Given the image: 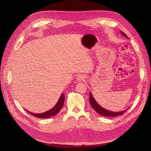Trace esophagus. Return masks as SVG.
I'll list each match as a JSON object with an SVG mask.
<instances>
[{
  "label": "esophagus",
  "instance_id": "34e87169",
  "mask_svg": "<svg viewBox=\"0 0 151 151\" xmlns=\"http://www.w3.org/2000/svg\"><path fill=\"white\" fill-rule=\"evenodd\" d=\"M86 80V78L83 75H80L78 76L77 78H76V80L78 81H84Z\"/></svg>",
  "mask_w": 151,
  "mask_h": 151
}]
</instances>
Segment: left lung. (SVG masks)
Returning a JSON list of instances; mask_svg holds the SVG:
<instances>
[{"label": "left lung", "instance_id": "left-lung-1", "mask_svg": "<svg viewBox=\"0 0 151 151\" xmlns=\"http://www.w3.org/2000/svg\"><path fill=\"white\" fill-rule=\"evenodd\" d=\"M121 33L122 34H123L124 36L127 37V35L123 32H122ZM89 101H90V104L91 106L93 108V109L101 116H108V117H115V116L123 114L127 111V110H125L121 112H112V111H108L104 108H103L97 104L96 101L95 100V99H93L91 93H90V96H89Z\"/></svg>", "mask_w": 151, "mask_h": 151}]
</instances>
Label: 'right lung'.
<instances>
[{
  "instance_id": "obj_1",
  "label": "right lung",
  "mask_w": 151,
  "mask_h": 151,
  "mask_svg": "<svg viewBox=\"0 0 151 151\" xmlns=\"http://www.w3.org/2000/svg\"><path fill=\"white\" fill-rule=\"evenodd\" d=\"M64 100L65 97L64 96H63V93H62L60 96L57 104L55 105L51 109L47 111L46 112H45L43 113H40V114H35V113H32L28 111H26L27 113L30 114L31 115H32L33 116H35L36 117L38 118H49L51 116H55V114H57L62 108L63 105V103H64Z\"/></svg>"
}]
</instances>
